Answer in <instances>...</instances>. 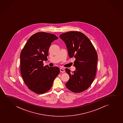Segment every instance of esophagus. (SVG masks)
<instances>
[{
  "mask_svg": "<svg viewBox=\"0 0 123 123\" xmlns=\"http://www.w3.org/2000/svg\"><path fill=\"white\" fill-rule=\"evenodd\" d=\"M60 69V71H61V72H65V70L64 69H63L62 68H61Z\"/></svg>",
  "mask_w": 123,
  "mask_h": 123,
  "instance_id": "1",
  "label": "esophagus"
}]
</instances>
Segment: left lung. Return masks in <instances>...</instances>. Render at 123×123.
<instances>
[{"instance_id": "obj_1", "label": "left lung", "mask_w": 123, "mask_h": 123, "mask_svg": "<svg viewBox=\"0 0 123 123\" xmlns=\"http://www.w3.org/2000/svg\"><path fill=\"white\" fill-rule=\"evenodd\" d=\"M60 38L66 44L69 57L76 59L74 64L75 71L71 72L69 69H65L70 77L66 86L74 92L85 91L96 76L98 57L95 49L89 39L79 31L66 32Z\"/></svg>"}]
</instances>
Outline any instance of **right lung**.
Returning a JSON list of instances; mask_svg holds the SVG:
<instances>
[{
	"label": "right lung",
	"instance_id": "1",
	"mask_svg": "<svg viewBox=\"0 0 123 123\" xmlns=\"http://www.w3.org/2000/svg\"><path fill=\"white\" fill-rule=\"evenodd\" d=\"M58 39L52 34L38 32L31 36L20 53V72L25 84L37 94L50 89L54 79L60 73L57 67L44 66L47 60L51 44Z\"/></svg>",
	"mask_w": 123,
	"mask_h": 123
}]
</instances>
